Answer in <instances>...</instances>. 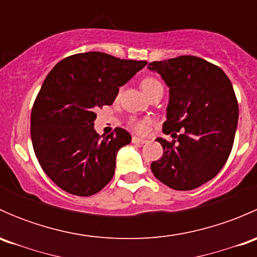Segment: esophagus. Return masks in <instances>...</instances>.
<instances>
[{"mask_svg":"<svg viewBox=\"0 0 257 257\" xmlns=\"http://www.w3.org/2000/svg\"><path fill=\"white\" fill-rule=\"evenodd\" d=\"M132 142H133L134 144H144L147 141H145V139L138 138V137H133V138H132Z\"/></svg>","mask_w":257,"mask_h":257,"instance_id":"34e87169","label":"esophagus"}]
</instances>
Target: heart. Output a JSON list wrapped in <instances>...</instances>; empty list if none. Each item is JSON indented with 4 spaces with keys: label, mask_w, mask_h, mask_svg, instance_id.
<instances>
[{
    "label": "heart",
    "mask_w": 257,
    "mask_h": 257,
    "mask_svg": "<svg viewBox=\"0 0 257 257\" xmlns=\"http://www.w3.org/2000/svg\"><path fill=\"white\" fill-rule=\"evenodd\" d=\"M157 87H163L162 83L155 78H145L142 82V88L145 92V94L150 92L152 89ZM148 120H136V119H132L131 120V126L137 132V133H145L148 129Z\"/></svg>",
    "instance_id": "b5f03b06"
}]
</instances>
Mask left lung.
<instances>
[{
	"label": "left lung",
	"mask_w": 257,
	"mask_h": 257,
	"mask_svg": "<svg viewBox=\"0 0 257 257\" xmlns=\"http://www.w3.org/2000/svg\"><path fill=\"white\" fill-rule=\"evenodd\" d=\"M148 68L169 87L163 132L177 138L157 139L163 157L150 168L169 188L193 190L211 180L231 153L239 119L234 88L220 67L195 56L152 62Z\"/></svg>",
	"instance_id": "1"
}]
</instances>
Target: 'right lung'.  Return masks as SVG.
I'll use <instances>...</instances> for the list:
<instances>
[{"mask_svg":"<svg viewBox=\"0 0 257 257\" xmlns=\"http://www.w3.org/2000/svg\"><path fill=\"white\" fill-rule=\"evenodd\" d=\"M147 63L87 52L62 59L46 77L31 113V139L43 172L64 191L90 196L112 180L116 153L132 137L121 128L100 137L95 112L113 104L119 87Z\"/></svg>","mask_w":257,"mask_h":257,"instance_id":"add662e5","label":"right lung"}]
</instances>
